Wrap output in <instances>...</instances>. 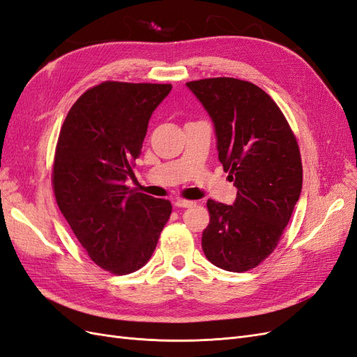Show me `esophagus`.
Masks as SVG:
<instances>
[{"mask_svg":"<svg viewBox=\"0 0 357 357\" xmlns=\"http://www.w3.org/2000/svg\"><path fill=\"white\" fill-rule=\"evenodd\" d=\"M174 204H176V207H180V208H189V207H192V205H195V202L188 201V199H177Z\"/></svg>","mask_w":357,"mask_h":357,"instance_id":"1","label":"esophagus"}]
</instances>
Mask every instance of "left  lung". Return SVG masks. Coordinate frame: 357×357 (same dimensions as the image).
<instances>
[{
  "label": "left lung",
  "mask_w": 357,
  "mask_h": 357,
  "mask_svg": "<svg viewBox=\"0 0 357 357\" xmlns=\"http://www.w3.org/2000/svg\"><path fill=\"white\" fill-rule=\"evenodd\" d=\"M186 86L211 117L219 160L238 189L232 205L207 201L202 250L225 271H248L274 252L299 199L296 138L271 96L250 82L214 77Z\"/></svg>",
  "instance_id": "left-lung-1"
}]
</instances>
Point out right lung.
<instances>
[{
  "mask_svg": "<svg viewBox=\"0 0 357 357\" xmlns=\"http://www.w3.org/2000/svg\"><path fill=\"white\" fill-rule=\"evenodd\" d=\"M171 88L104 82L74 102L61 128L52 176L58 207L92 261L117 275L147 264L172 210L125 185Z\"/></svg>",
  "mask_w": 357,
  "mask_h": 357,
  "instance_id": "right-lung-1",
  "label": "right lung"
}]
</instances>
